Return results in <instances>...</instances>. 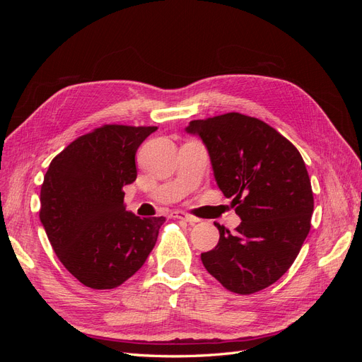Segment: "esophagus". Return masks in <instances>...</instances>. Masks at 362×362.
Returning <instances> with one entry per match:
<instances>
[{"mask_svg":"<svg viewBox=\"0 0 362 362\" xmlns=\"http://www.w3.org/2000/svg\"><path fill=\"white\" fill-rule=\"evenodd\" d=\"M172 217H177V218H181V221H185V222H189V223H196V222H199V218L198 217H193V216H190V214H187V213H184V211H172V214H170Z\"/></svg>","mask_w":362,"mask_h":362,"instance_id":"34e87169","label":"esophagus"}]
</instances>
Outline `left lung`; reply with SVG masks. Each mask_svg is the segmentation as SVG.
Returning <instances> with one entry per match:
<instances>
[{
	"label": "left lung",
	"instance_id": "obj_1",
	"mask_svg": "<svg viewBox=\"0 0 362 362\" xmlns=\"http://www.w3.org/2000/svg\"><path fill=\"white\" fill-rule=\"evenodd\" d=\"M185 133L202 140L218 189L242 218L235 233L214 223L221 238L201 254L204 267L238 294L272 286L311 228L314 198L302 156L276 129L240 113L192 120Z\"/></svg>",
	"mask_w": 362,
	"mask_h": 362
}]
</instances>
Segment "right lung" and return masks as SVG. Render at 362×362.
<instances>
[{
	"instance_id": "add662e5",
	"label": "right lung",
	"mask_w": 362,
	"mask_h": 362,
	"mask_svg": "<svg viewBox=\"0 0 362 362\" xmlns=\"http://www.w3.org/2000/svg\"><path fill=\"white\" fill-rule=\"evenodd\" d=\"M157 127L104 125L54 158L40 189V222L69 273L86 287L115 288L145 264L161 217L125 210L137 178L136 152Z\"/></svg>"
}]
</instances>
